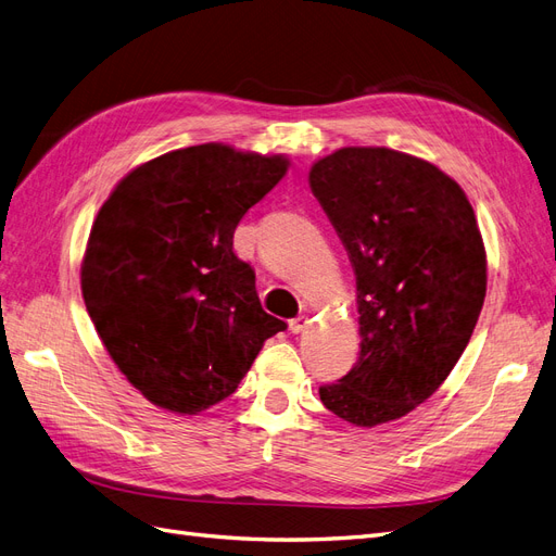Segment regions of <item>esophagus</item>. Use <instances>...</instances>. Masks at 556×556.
<instances>
[{
  "label": "esophagus",
  "mask_w": 556,
  "mask_h": 556,
  "mask_svg": "<svg viewBox=\"0 0 556 556\" xmlns=\"http://www.w3.org/2000/svg\"><path fill=\"white\" fill-rule=\"evenodd\" d=\"M306 327H308V317L306 315H299V317L290 319V331L292 333H301Z\"/></svg>",
  "instance_id": "esophagus-1"
}]
</instances>
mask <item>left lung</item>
Wrapping results in <instances>:
<instances>
[{"instance_id": "obj_1", "label": "left lung", "mask_w": 556, "mask_h": 556, "mask_svg": "<svg viewBox=\"0 0 556 556\" xmlns=\"http://www.w3.org/2000/svg\"><path fill=\"white\" fill-rule=\"evenodd\" d=\"M311 190L357 278L359 359L319 387L355 427L408 415L445 382L486 292L478 220L457 180L390 148H341L317 160Z\"/></svg>"}]
</instances>
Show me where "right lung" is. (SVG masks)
<instances>
[{"instance_id":"1","label":"right lung","mask_w":556,"mask_h":556,"mask_svg":"<svg viewBox=\"0 0 556 556\" xmlns=\"http://www.w3.org/2000/svg\"><path fill=\"white\" fill-rule=\"evenodd\" d=\"M288 166L225 143L180 148L129 172L99 208L83 299L115 366L155 406H215L288 329L262 308L255 271L233 252L241 217Z\"/></svg>"}]
</instances>
